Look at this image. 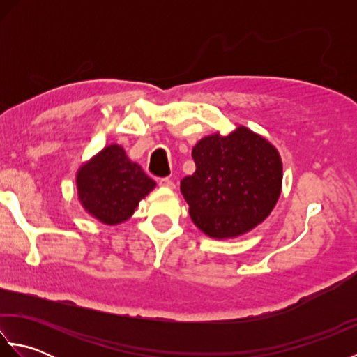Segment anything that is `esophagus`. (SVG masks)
I'll use <instances>...</instances> for the list:
<instances>
[{
  "label": "esophagus",
  "mask_w": 357,
  "mask_h": 357,
  "mask_svg": "<svg viewBox=\"0 0 357 357\" xmlns=\"http://www.w3.org/2000/svg\"><path fill=\"white\" fill-rule=\"evenodd\" d=\"M158 184L161 187H167V188H174V183L170 178H159Z\"/></svg>",
  "instance_id": "esophagus-1"
}]
</instances>
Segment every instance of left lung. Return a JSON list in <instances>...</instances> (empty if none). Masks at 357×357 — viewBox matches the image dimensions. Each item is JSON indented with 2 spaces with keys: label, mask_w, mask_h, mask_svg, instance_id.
Here are the masks:
<instances>
[{
  "label": "left lung",
  "mask_w": 357,
  "mask_h": 357,
  "mask_svg": "<svg viewBox=\"0 0 357 357\" xmlns=\"http://www.w3.org/2000/svg\"><path fill=\"white\" fill-rule=\"evenodd\" d=\"M196 170L181 181L192 221L210 238L225 239L262 222L280 193L276 149L245 127L207 136L192 151Z\"/></svg>",
  "instance_id": "8db88e82"
}]
</instances>
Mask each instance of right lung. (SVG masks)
<instances>
[{"label":"right lung","instance_id":"add662e5","mask_svg":"<svg viewBox=\"0 0 357 357\" xmlns=\"http://www.w3.org/2000/svg\"><path fill=\"white\" fill-rule=\"evenodd\" d=\"M77 185L89 213L113 225L133 215L139 201L153 190L155 181L127 158L123 147L109 146L81 167Z\"/></svg>","mask_w":357,"mask_h":357}]
</instances>
